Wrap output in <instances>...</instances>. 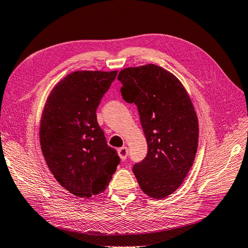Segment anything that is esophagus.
<instances>
[{
    "label": "esophagus",
    "mask_w": 248,
    "mask_h": 248,
    "mask_svg": "<svg viewBox=\"0 0 248 248\" xmlns=\"http://www.w3.org/2000/svg\"><path fill=\"white\" fill-rule=\"evenodd\" d=\"M128 153H129V152H128V148L125 147V146L120 147V148L118 149V155H119V157H120L121 160H125V159H127Z\"/></svg>",
    "instance_id": "1"
}]
</instances>
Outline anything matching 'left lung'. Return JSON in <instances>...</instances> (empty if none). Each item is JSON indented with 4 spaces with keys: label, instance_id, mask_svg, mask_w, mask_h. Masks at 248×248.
Instances as JSON below:
<instances>
[{
    "label": "left lung",
    "instance_id": "obj_1",
    "mask_svg": "<svg viewBox=\"0 0 248 248\" xmlns=\"http://www.w3.org/2000/svg\"><path fill=\"white\" fill-rule=\"evenodd\" d=\"M121 94L138 106L148 152L133 173L142 191L162 199L182 185L195 161L199 123L185 87L173 73L156 64L119 72Z\"/></svg>",
    "mask_w": 248,
    "mask_h": 248
}]
</instances>
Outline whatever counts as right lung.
Returning a JSON list of instances; mask_svg holds the SVG:
<instances>
[{
	"instance_id": "1",
	"label": "right lung",
	"mask_w": 248,
	"mask_h": 248,
	"mask_svg": "<svg viewBox=\"0 0 248 248\" xmlns=\"http://www.w3.org/2000/svg\"><path fill=\"white\" fill-rule=\"evenodd\" d=\"M117 72H73L57 82L44 105L43 156L58 183L75 197L103 192L120 161L96 120L101 98Z\"/></svg>"
}]
</instances>
